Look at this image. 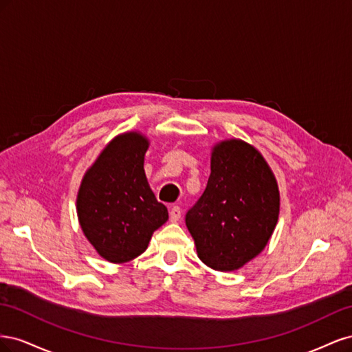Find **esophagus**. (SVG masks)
<instances>
[{
    "mask_svg": "<svg viewBox=\"0 0 352 352\" xmlns=\"http://www.w3.org/2000/svg\"><path fill=\"white\" fill-rule=\"evenodd\" d=\"M180 217H182V210H180L179 206H173L170 208V219H172V221H177Z\"/></svg>",
    "mask_w": 352,
    "mask_h": 352,
    "instance_id": "esophagus-1",
    "label": "esophagus"
}]
</instances>
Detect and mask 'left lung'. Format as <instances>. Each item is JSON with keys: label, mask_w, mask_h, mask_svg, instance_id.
Masks as SVG:
<instances>
[{"label": "left lung", "mask_w": 352, "mask_h": 352, "mask_svg": "<svg viewBox=\"0 0 352 352\" xmlns=\"http://www.w3.org/2000/svg\"><path fill=\"white\" fill-rule=\"evenodd\" d=\"M279 216V190L261 154L238 140L214 146L204 192L186 211L198 257L230 272L258 255Z\"/></svg>", "instance_id": "obj_1"}]
</instances>
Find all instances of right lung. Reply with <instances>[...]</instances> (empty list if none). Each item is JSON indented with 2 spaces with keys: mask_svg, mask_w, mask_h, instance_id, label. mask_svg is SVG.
Instances as JSON below:
<instances>
[{
  "mask_svg": "<svg viewBox=\"0 0 352 352\" xmlns=\"http://www.w3.org/2000/svg\"><path fill=\"white\" fill-rule=\"evenodd\" d=\"M148 141L140 133L113 140L82 180L78 216L85 236L111 263L141 255L153 232L167 221V207L148 186L144 155Z\"/></svg>",
  "mask_w": 352,
  "mask_h": 352,
  "instance_id": "1",
  "label": "right lung"
}]
</instances>
